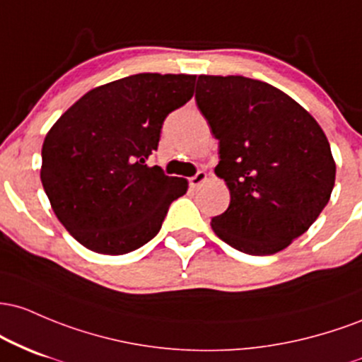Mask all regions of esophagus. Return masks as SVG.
<instances>
[{
    "mask_svg": "<svg viewBox=\"0 0 362 362\" xmlns=\"http://www.w3.org/2000/svg\"><path fill=\"white\" fill-rule=\"evenodd\" d=\"M206 173L205 170H198L197 174H194V176L192 177V180H189V186H192V188H198V186H202L203 182L206 181Z\"/></svg>",
    "mask_w": 362,
    "mask_h": 362,
    "instance_id": "34e87169",
    "label": "esophagus"
}]
</instances>
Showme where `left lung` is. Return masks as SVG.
Wrapping results in <instances>:
<instances>
[{"label":"left lung","instance_id":"left-lung-1","mask_svg":"<svg viewBox=\"0 0 362 362\" xmlns=\"http://www.w3.org/2000/svg\"><path fill=\"white\" fill-rule=\"evenodd\" d=\"M194 99L218 140L215 174L230 193L214 233L243 253H279L330 200L335 160L322 127L287 93L246 76L200 75Z\"/></svg>","mask_w":362,"mask_h":362}]
</instances>
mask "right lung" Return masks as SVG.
Returning a JSON list of instances; mask_svg holds the SVG:
<instances>
[{"label":"right lung","instance_id":"right-lung-1","mask_svg":"<svg viewBox=\"0 0 362 362\" xmlns=\"http://www.w3.org/2000/svg\"><path fill=\"white\" fill-rule=\"evenodd\" d=\"M194 75L138 73L92 88L52 124L40 181L52 210L80 245L124 255L156 238L185 177L147 165L162 123L193 97Z\"/></svg>","mask_w":362,"mask_h":362}]
</instances>
